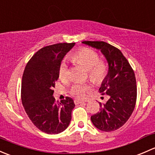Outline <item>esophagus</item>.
<instances>
[{
	"label": "esophagus",
	"mask_w": 155,
	"mask_h": 155,
	"mask_svg": "<svg viewBox=\"0 0 155 155\" xmlns=\"http://www.w3.org/2000/svg\"><path fill=\"white\" fill-rule=\"evenodd\" d=\"M74 103H75V104H84V103H85V101H79V100L75 99V100H74Z\"/></svg>",
	"instance_id": "34e87169"
}]
</instances>
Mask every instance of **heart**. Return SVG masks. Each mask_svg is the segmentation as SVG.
<instances>
[{
    "instance_id": "b5f03b06",
    "label": "heart",
    "mask_w": 155,
    "mask_h": 155,
    "mask_svg": "<svg viewBox=\"0 0 155 155\" xmlns=\"http://www.w3.org/2000/svg\"><path fill=\"white\" fill-rule=\"evenodd\" d=\"M72 58L77 64L82 65L88 71L89 79L95 83L102 82L107 74V66L104 62L99 61V56L96 51L89 48H82L73 54ZM59 78L62 80L69 76V68L65 61L61 63L58 70ZM88 85L76 84L72 87L70 93L78 98H85L86 92L90 90Z\"/></svg>"
}]
</instances>
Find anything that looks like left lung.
Returning <instances> with one entry per match:
<instances>
[{
    "mask_svg": "<svg viewBox=\"0 0 155 155\" xmlns=\"http://www.w3.org/2000/svg\"><path fill=\"white\" fill-rule=\"evenodd\" d=\"M83 44L100 50L108 63V73L100 92L109 95L106 104L100 103V112L91 117L93 124L105 132L115 130L130 117L137 101L134 72L121 51L103 41H83Z\"/></svg>",
    "mask_w": 155,
    "mask_h": 155,
    "instance_id": "obj_1",
    "label": "left lung"
}]
</instances>
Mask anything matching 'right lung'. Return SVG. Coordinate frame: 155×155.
I'll return each mask as SVG.
<instances>
[{
	"label": "right lung",
	"instance_id": "1",
	"mask_svg": "<svg viewBox=\"0 0 155 155\" xmlns=\"http://www.w3.org/2000/svg\"><path fill=\"white\" fill-rule=\"evenodd\" d=\"M75 43H58L42 48L30 59L21 81L22 105L29 118L39 130L48 134H58L68 128L73 100L55 102L53 87L59 77L58 70L67 53Z\"/></svg>",
	"mask_w": 155,
	"mask_h": 155
}]
</instances>
